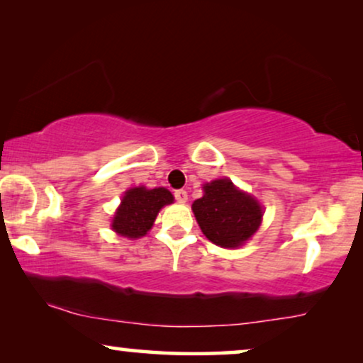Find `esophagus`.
Listing matches in <instances>:
<instances>
[{
    "mask_svg": "<svg viewBox=\"0 0 363 363\" xmlns=\"http://www.w3.org/2000/svg\"><path fill=\"white\" fill-rule=\"evenodd\" d=\"M173 195H175V200L178 203H186L188 201V193L185 190H177L175 193H173Z\"/></svg>",
    "mask_w": 363,
    "mask_h": 363,
    "instance_id": "34e87169",
    "label": "esophagus"
}]
</instances>
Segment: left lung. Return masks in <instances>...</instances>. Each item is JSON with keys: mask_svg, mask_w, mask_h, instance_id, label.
<instances>
[{"mask_svg": "<svg viewBox=\"0 0 363 363\" xmlns=\"http://www.w3.org/2000/svg\"><path fill=\"white\" fill-rule=\"evenodd\" d=\"M203 191L191 210L203 235L216 246L240 247L261 226L262 206L228 178L206 183Z\"/></svg>", "mask_w": 363, "mask_h": 363, "instance_id": "8db88e82", "label": "left lung"}]
</instances>
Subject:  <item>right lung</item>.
I'll return each mask as SVG.
<instances>
[{
  "label": "right lung",
  "instance_id": "obj_1",
  "mask_svg": "<svg viewBox=\"0 0 363 363\" xmlns=\"http://www.w3.org/2000/svg\"><path fill=\"white\" fill-rule=\"evenodd\" d=\"M170 203H173V195L167 188H130L125 191L121 206L113 215L112 230L130 240L145 236L153 226L158 211Z\"/></svg>",
  "mask_w": 363,
  "mask_h": 363
}]
</instances>
